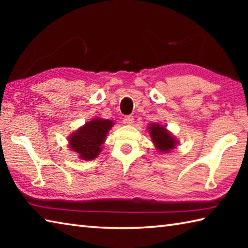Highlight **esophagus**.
<instances>
[{
    "mask_svg": "<svg viewBox=\"0 0 248 248\" xmlns=\"http://www.w3.org/2000/svg\"><path fill=\"white\" fill-rule=\"evenodd\" d=\"M133 120H134V119H133V116H131V115H130V116H125L124 119V123L127 124H132L134 123Z\"/></svg>",
    "mask_w": 248,
    "mask_h": 248,
    "instance_id": "1",
    "label": "esophagus"
}]
</instances>
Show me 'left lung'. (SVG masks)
Masks as SVG:
<instances>
[{
    "mask_svg": "<svg viewBox=\"0 0 248 248\" xmlns=\"http://www.w3.org/2000/svg\"><path fill=\"white\" fill-rule=\"evenodd\" d=\"M149 130L155 146H156L159 151L169 152L170 150L175 148L176 142L174 140V138L166 131V129L164 127H161L159 124H153L150 125Z\"/></svg>",
    "mask_w": 248,
    "mask_h": 248,
    "instance_id": "8db88e82",
    "label": "left lung"
}]
</instances>
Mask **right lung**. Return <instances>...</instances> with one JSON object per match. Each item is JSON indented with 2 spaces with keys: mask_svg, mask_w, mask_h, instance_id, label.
I'll list each match as a JSON object with an SVG mask.
<instances>
[{
  "mask_svg": "<svg viewBox=\"0 0 248 248\" xmlns=\"http://www.w3.org/2000/svg\"><path fill=\"white\" fill-rule=\"evenodd\" d=\"M112 121L106 119H94L79 128L70 138V145L74 152L78 153L82 159H93L97 157L100 146L104 143L108 130L111 128Z\"/></svg>",
  "mask_w": 248,
  "mask_h": 248,
  "instance_id": "obj_1",
  "label": "right lung"
}]
</instances>
